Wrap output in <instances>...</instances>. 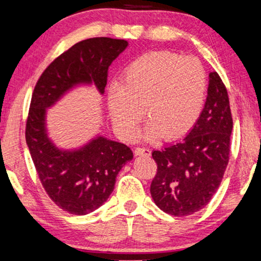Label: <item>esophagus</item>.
<instances>
[{
	"label": "esophagus",
	"mask_w": 261,
	"mask_h": 261,
	"mask_svg": "<svg viewBox=\"0 0 261 261\" xmlns=\"http://www.w3.org/2000/svg\"><path fill=\"white\" fill-rule=\"evenodd\" d=\"M135 155L136 156H149L150 150L148 148H136L135 149Z\"/></svg>",
	"instance_id": "1"
}]
</instances>
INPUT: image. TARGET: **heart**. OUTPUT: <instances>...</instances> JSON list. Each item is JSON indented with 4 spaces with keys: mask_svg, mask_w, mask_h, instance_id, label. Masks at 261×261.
<instances>
[{
    "mask_svg": "<svg viewBox=\"0 0 261 261\" xmlns=\"http://www.w3.org/2000/svg\"><path fill=\"white\" fill-rule=\"evenodd\" d=\"M207 75L201 62L171 52H152L131 62L123 82L108 87L113 126L130 138L144 115L149 117L143 139L182 137L202 112Z\"/></svg>",
    "mask_w": 261,
    "mask_h": 261,
    "instance_id": "b5f03b06",
    "label": "heart"
}]
</instances>
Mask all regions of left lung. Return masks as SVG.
Masks as SVG:
<instances>
[{"instance_id":"left-lung-1","label":"left lung","mask_w":261,"mask_h":261,"mask_svg":"<svg viewBox=\"0 0 261 261\" xmlns=\"http://www.w3.org/2000/svg\"><path fill=\"white\" fill-rule=\"evenodd\" d=\"M232 129L228 93L220 75L212 72L204 108L193 129L182 142L152 151L157 174L150 193L157 207L187 216L208 204L228 164Z\"/></svg>"}]
</instances>
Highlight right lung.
<instances>
[{
	"instance_id": "add662e5",
	"label": "right lung",
	"mask_w": 261,
	"mask_h": 261,
	"mask_svg": "<svg viewBox=\"0 0 261 261\" xmlns=\"http://www.w3.org/2000/svg\"><path fill=\"white\" fill-rule=\"evenodd\" d=\"M126 47L125 40L111 38L75 43L43 71L32 95L25 142L46 193L71 214H89L106 202L117 175L134 153L129 146L104 136L78 149H59L47 134V109L79 85L93 84L104 94L110 65Z\"/></svg>"
}]
</instances>
